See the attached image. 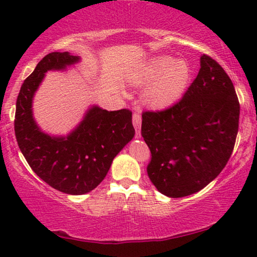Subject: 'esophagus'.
Here are the masks:
<instances>
[{
	"mask_svg": "<svg viewBox=\"0 0 257 257\" xmlns=\"http://www.w3.org/2000/svg\"><path fill=\"white\" fill-rule=\"evenodd\" d=\"M132 122H133V126H135V128H136L137 138H139L140 137V122H142V117H140L139 113H133Z\"/></svg>",
	"mask_w": 257,
	"mask_h": 257,
	"instance_id": "obj_1",
	"label": "esophagus"
}]
</instances>
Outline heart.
Segmentation results:
<instances>
[{
	"instance_id": "b5f03b06",
	"label": "heart",
	"mask_w": 257,
	"mask_h": 257,
	"mask_svg": "<svg viewBox=\"0 0 257 257\" xmlns=\"http://www.w3.org/2000/svg\"><path fill=\"white\" fill-rule=\"evenodd\" d=\"M145 93L146 101L153 107H166L177 101L187 86L191 70L185 61L171 57L156 59L143 75L144 82L155 78Z\"/></svg>"
}]
</instances>
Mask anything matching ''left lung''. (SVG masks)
<instances>
[{"label":"left lung","mask_w":257,"mask_h":257,"mask_svg":"<svg viewBox=\"0 0 257 257\" xmlns=\"http://www.w3.org/2000/svg\"><path fill=\"white\" fill-rule=\"evenodd\" d=\"M184 97L160 111H144L142 136L151 151L147 174L170 198L199 192L221 173L233 153L240 103L231 79L203 54Z\"/></svg>","instance_id":"left-lung-1"}]
</instances>
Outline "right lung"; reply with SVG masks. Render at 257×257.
<instances>
[{"instance_id": "obj_1", "label": "right lung", "mask_w": 257, "mask_h": 257, "mask_svg": "<svg viewBox=\"0 0 257 257\" xmlns=\"http://www.w3.org/2000/svg\"><path fill=\"white\" fill-rule=\"evenodd\" d=\"M69 52H51L24 80L16 100L15 136L21 152L35 173L52 188L80 195L97 187L106 177L114 157L135 137L128 108L106 111L91 107L68 137H50L38 128L31 104L49 70H62L78 62Z\"/></svg>"}]
</instances>
